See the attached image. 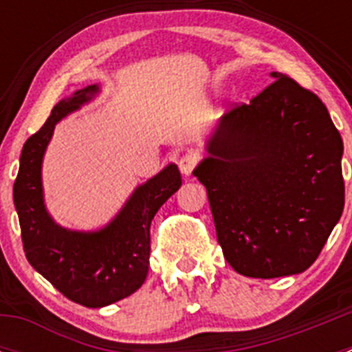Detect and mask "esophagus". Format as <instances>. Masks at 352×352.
<instances>
[{"instance_id": "34e87169", "label": "esophagus", "mask_w": 352, "mask_h": 352, "mask_svg": "<svg viewBox=\"0 0 352 352\" xmlns=\"http://www.w3.org/2000/svg\"><path fill=\"white\" fill-rule=\"evenodd\" d=\"M197 164H199V155L195 153V151H186V153H183L178 160L179 170H182L185 176H190L192 170L195 169Z\"/></svg>"}]
</instances>
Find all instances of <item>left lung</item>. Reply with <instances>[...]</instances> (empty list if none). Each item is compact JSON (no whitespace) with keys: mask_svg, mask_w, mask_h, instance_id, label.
Masks as SVG:
<instances>
[{"mask_svg":"<svg viewBox=\"0 0 352 352\" xmlns=\"http://www.w3.org/2000/svg\"><path fill=\"white\" fill-rule=\"evenodd\" d=\"M220 118L206 186L223 257L239 275L276 278L314 264L344 211V144L328 109L280 72Z\"/></svg>","mask_w":352,"mask_h":352,"instance_id":"1","label":"left lung"}]
</instances>
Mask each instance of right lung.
Returning <instances> with one entry per match:
<instances>
[{
	"label": "right lung",
	"instance_id": "add662e5",
	"mask_svg": "<svg viewBox=\"0 0 352 352\" xmlns=\"http://www.w3.org/2000/svg\"><path fill=\"white\" fill-rule=\"evenodd\" d=\"M96 93L98 86L93 84L54 105L42 129L24 142L14 183V204L26 259L63 296L89 309L123 300L144 284L151 220L182 186L178 167L169 164L138 186L104 229L70 231L51 219L43 204V153L56 123L91 100Z\"/></svg>",
	"mask_w": 352,
	"mask_h": 352
}]
</instances>
